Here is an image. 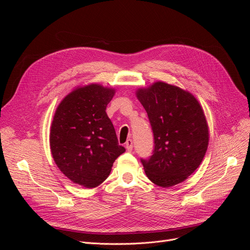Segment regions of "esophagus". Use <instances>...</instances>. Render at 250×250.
Listing matches in <instances>:
<instances>
[{
  "mask_svg": "<svg viewBox=\"0 0 250 250\" xmlns=\"http://www.w3.org/2000/svg\"><path fill=\"white\" fill-rule=\"evenodd\" d=\"M133 147H134V142H133V140L128 139V140L126 141V143H125V148H126V150H127L128 152H130V151L133 150Z\"/></svg>",
  "mask_w": 250,
  "mask_h": 250,
  "instance_id": "1",
  "label": "esophagus"
}]
</instances>
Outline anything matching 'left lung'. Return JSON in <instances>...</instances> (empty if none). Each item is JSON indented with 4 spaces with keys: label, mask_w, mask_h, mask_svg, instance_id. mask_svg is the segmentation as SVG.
<instances>
[{
    "label": "left lung",
    "mask_w": 250,
    "mask_h": 250,
    "mask_svg": "<svg viewBox=\"0 0 250 250\" xmlns=\"http://www.w3.org/2000/svg\"><path fill=\"white\" fill-rule=\"evenodd\" d=\"M136 95L147 111L154 151L141 159L146 175L162 188L185 181L202 163L208 145L204 110L188 91L164 82L140 88Z\"/></svg>",
    "instance_id": "1"
}]
</instances>
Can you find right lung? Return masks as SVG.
<instances>
[{"instance_id":"right-lung-1","label":"right lung","mask_w":250,"mask_h":250,"mask_svg":"<svg viewBox=\"0 0 250 250\" xmlns=\"http://www.w3.org/2000/svg\"><path fill=\"white\" fill-rule=\"evenodd\" d=\"M114 93L99 84L78 87L61 101L51 123L52 158L70 180L87 188L101 185L125 151L105 111Z\"/></svg>"}]
</instances>
